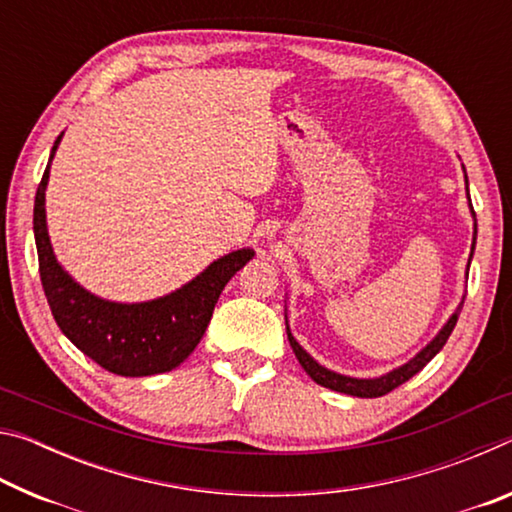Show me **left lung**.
<instances>
[{
    "mask_svg": "<svg viewBox=\"0 0 512 512\" xmlns=\"http://www.w3.org/2000/svg\"><path fill=\"white\" fill-rule=\"evenodd\" d=\"M465 171V167H463ZM465 189H467V173H465ZM467 205H470V212H472V219H474V237H472V255H474V246H476V214H474V207L470 203V189H467ZM472 255L467 259V271H470V262H472ZM463 302L465 296L458 302V307L454 309V314L447 318V323L440 327V332L433 336V339L424 345V348L411 357L402 366H397L393 370L384 372V375L379 377H370V379H363V377H350V375H341V372H334L325 366H320V363L311 357V354L302 348V345L293 339L291 329H289V320H287V336H289V343L293 352H296V359L300 361V366L305 368L307 375L316 381V384L325 386V388H332L336 393H345V395H352V397H381L386 393H391L393 388H397L404 381H409L413 375H418V372L427 366V363L436 357V354L443 350V345L447 343L449 334H452V329L456 327V320L458 314H461L463 309Z\"/></svg>",
    "mask_w": 512,
    "mask_h": 512,
    "instance_id": "left-lung-1",
    "label": "left lung"
}]
</instances>
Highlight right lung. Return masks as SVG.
Returning a JSON list of instances; mask_svg holds the SVG:
<instances>
[{"label":"right lung","mask_w":512,"mask_h":512,"mask_svg":"<svg viewBox=\"0 0 512 512\" xmlns=\"http://www.w3.org/2000/svg\"><path fill=\"white\" fill-rule=\"evenodd\" d=\"M65 133L58 135L33 205L40 280L56 323L85 357L121 377H149L178 368L201 343L225 284L255 257L253 248L223 255L167 296L115 302L81 287L56 259L47 230L49 169Z\"/></svg>","instance_id":"1"}]
</instances>
